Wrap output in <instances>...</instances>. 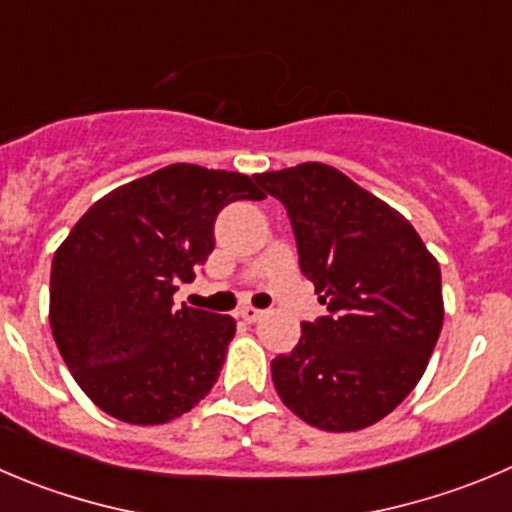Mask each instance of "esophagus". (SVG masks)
<instances>
[{"label":"esophagus","instance_id":"1","mask_svg":"<svg viewBox=\"0 0 512 512\" xmlns=\"http://www.w3.org/2000/svg\"><path fill=\"white\" fill-rule=\"evenodd\" d=\"M261 316H264V311L253 309V306H243V309H238V319L248 321V324H253V321H259Z\"/></svg>","mask_w":512,"mask_h":512}]
</instances>
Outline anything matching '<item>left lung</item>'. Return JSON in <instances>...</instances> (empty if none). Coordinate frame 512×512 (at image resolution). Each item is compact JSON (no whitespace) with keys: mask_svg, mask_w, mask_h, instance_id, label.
<instances>
[{"mask_svg":"<svg viewBox=\"0 0 512 512\" xmlns=\"http://www.w3.org/2000/svg\"><path fill=\"white\" fill-rule=\"evenodd\" d=\"M291 218L301 274L326 316L271 362L281 402L311 427L354 432L387 417L440 337V264L412 223L324 163L253 175Z\"/></svg>","mask_w":512,"mask_h":512,"instance_id":"left-lung-1","label":"left lung"}]
</instances>
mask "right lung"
Segmentation results:
<instances>
[{"label":"right lung","mask_w":512,"mask_h":512,"mask_svg":"<svg viewBox=\"0 0 512 512\" xmlns=\"http://www.w3.org/2000/svg\"><path fill=\"white\" fill-rule=\"evenodd\" d=\"M266 198L228 170L175 163L92 203L55 251L50 326L82 392L115 420L163 425L196 407L221 374L231 316L180 306L233 201Z\"/></svg>","instance_id":"obj_1"}]
</instances>
